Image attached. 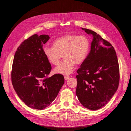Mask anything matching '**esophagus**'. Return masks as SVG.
Masks as SVG:
<instances>
[{
  "label": "esophagus",
  "mask_w": 131,
  "mask_h": 131,
  "mask_svg": "<svg viewBox=\"0 0 131 131\" xmlns=\"http://www.w3.org/2000/svg\"><path fill=\"white\" fill-rule=\"evenodd\" d=\"M64 78H65V80H68L70 79V77L69 76H68V75H65V76L64 77Z\"/></svg>",
  "instance_id": "esophagus-1"
}]
</instances>
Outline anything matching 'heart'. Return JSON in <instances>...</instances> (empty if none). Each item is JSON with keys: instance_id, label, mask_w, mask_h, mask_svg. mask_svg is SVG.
Masks as SVG:
<instances>
[{"instance_id": "b5f03b06", "label": "heart", "mask_w": 131, "mask_h": 131, "mask_svg": "<svg viewBox=\"0 0 131 131\" xmlns=\"http://www.w3.org/2000/svg\"><path fill=\"white\" fill-rule=\"evenodd\" d=\"M90 41L87 37L77 34H65L55 39L52 46H46L43 52L49 63L57 65L62 54L64 59L54 68L57 74L67 75L71 74L75 65L83 63L90 51Z\"/></svg>"}]
</instances>
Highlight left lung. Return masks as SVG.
<instances>
[{
  "mask_svg": "<svg viewBox=\"0 0 131 131\" xmlns=\"http://www.w3.org/2000/svg\"><path fill=\"white\" fill-rule=\"evenodd\" d=\"M81 29L93 39L90 53L77 71L76 94L85 108L95 111L107 104L117 90L119 65L111 43L94 31Z\"/></svg>",
  "mask_w": 131,
  "mask_h": 131,
  "instance_id": "left-lung-1",
  "label": "left lung"
}]
</instances>
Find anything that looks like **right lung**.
<instances>
[{
	"label": "right lung",
	"instance_id": "1",
	"mask_svg": "<svg viewBox=\"0 0 131 131\" xmlns=\"http://www.w3.org/2000/svg\"><path fill=\"white\" fill-rule=\"evenodd\" d=\"M49 38L45 34H34L20 44L14 57L12 84L18 97L33 109L49 106L64 83L61 74L47 78L51 66L43 54V45Z\"/></svg>",
	"mask_w": 131,
	"mask_h": 131
}]
</instances>
